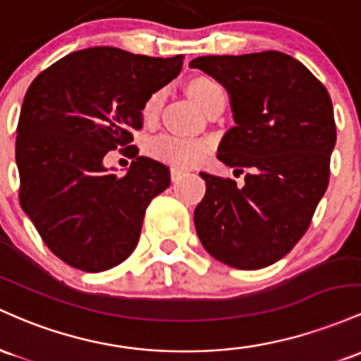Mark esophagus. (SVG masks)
<instances>
[{
	"label": "esophagus",
	"instance_id": "1",
	"mask_svg": "<svg viewBox=\"0 0 361 361\" xmlns=\"http://www.w3.org/2000/svg\"><path fill=\"white\" fill-rule=\"evenodd\" d=\"M185 172L179 167H172L170 169V177H172V182H177L180 179V177H184Z\"/></svg>",
	"mask_w": 361,
	"mask_h": 361
}]
</instances>
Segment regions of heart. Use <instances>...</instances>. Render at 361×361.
Wrapping results in <instances>:
<instances>
[{"instance_id":"1","label":"heart","mask_w":361,"mask_h":361,"mask_svg":"<svg viewBox=\"0 0 361 361\" xmlns=\"http://www.w3.org/2000/svg\"><path fill=\"white\" fill-rule=\"evenodd\" d=\"M185 93L200 105L206 114L213 112L216 107L225 105V92L216 80L208 75H194L184 85ZM161 107H164V95L161 92H153L147 97L141 107V121L147 128L155 126L159 121ZM212 145L206 140H185L164 135L155 137L148 143V153L155 159L169 161L176 167H194L201 164L208 157Z\"/></svg>"}]
</instances>
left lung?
<instances>
[{
	"instance_id": "left-lung-1",
	"label": "left lung",
	"mask_w": 361,
	"mask_h": 361,
	"mask_svg": "<svg viewBox=\"0 0 361 361\" xmlns=\"http://www.w3.org/2000/svg\"><path fill=\"white\" fill-rule=\"evenodd\" d=\"M226 88L235 126L216 159L245 173L201 172L206 194L194 212L202 247L237 269H261L293 249L309 230L329 184L336 143L333 102L298 59L279 51L201 56L189 63Z\"/></svg>"
}]
</instances>
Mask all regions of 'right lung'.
Segmentation results:
<instances>
[{
  "instance_id": "right-lung-1",
  "label": "right lung",
  "mask_w": 361,
  "mask_h": 361,
  "mask_svg": "<svg viewBox=\"0 0 361 361\" xmlns=\"http://www.w3.org/2000/svg\"><path fill=\"white\" fill-rule=\"evenodd\" d=\"M184 56L149 58L90 47L35 76L23 99L15 157L18 200L54 256L100 273L131 256L149 201L170 185L167 165L140 155L141 107L180 73ZM133 159L107 173L112 149Z\"/></svg>"
}]
</instances>
